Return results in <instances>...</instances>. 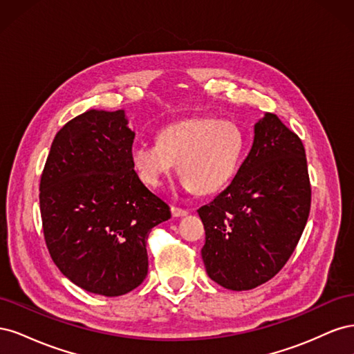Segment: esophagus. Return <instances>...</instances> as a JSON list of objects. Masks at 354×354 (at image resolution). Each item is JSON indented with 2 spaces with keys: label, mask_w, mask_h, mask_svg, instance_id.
<instances>
[{
  "label": "esophagus",
  "mask_w": 354,
  "mask_h": 354,
  "mask_svg": "<svg viewBox=\"0 0 354 354\" xmlns=\"http://www.w3.org/2000/svg\"><path fill=\"white\" fill-rule=\"evenodd\" d=\"M171 214H173V217H185L189 214L187 209L185 208H178V207H171Z\"/></svg>",
  "instance_id": "esophagus-1"
}]
</instances>
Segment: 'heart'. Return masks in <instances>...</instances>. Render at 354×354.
Listing matches in <instances>:
<instances>
[{"label": "heart", "instance_id": "1", "mask_svg": "<svg viewBox=\"0 0 354 354\" xmlns=\"http://www.w3.org/2000/svg\"><path fill=\"white\" fill-rule=\"evenodd\" d=\"M246 149L242 128L230 120L195 116L160 128L156 142H138L130 159L145 185L158 187L177 162L181 183L209 195L229 183Z\"/></svg>", "mask_w": 354, "mask_h": 354}]
</instances>
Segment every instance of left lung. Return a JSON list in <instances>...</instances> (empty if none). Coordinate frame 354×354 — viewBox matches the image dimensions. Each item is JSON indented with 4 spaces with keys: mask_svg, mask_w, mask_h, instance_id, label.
Segmentation results:
<instances>
[{
    "mask_svg": "<svg viewBox=\"0 0 354 354\" xmlns=\"http://www.w3.org/2000/svg\"><path fill=\"white\" fill-rule=\"evenodd\" d=\"M232 183L198 209L208 276L232 291L270 281L292 255L312 203L301 138L266 113Z\"/></svg>",
    "mask_w": 354,
    "mask_h": 354,
    "instance_id": "1",
    "label": "left lung"
}]
</instances>
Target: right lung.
Returning a JSON list of instances; mask_svg holds the SVG:
<instances>
[{
  "label": "right lung",
  "mask_w": 354,
  "mask_h": 354,
  "mask_svg": "<svg viewBox=\"0 0 354 354\" xmlns=\"http://www.w3.org/2000/svg\"><path fill=\"white\" fill-rule=\"evenodd\" d=\"M134 131L124 111H87L60 128L41 174L46 245L59 270L85 291L120 297L147 274L146 242L171 217L138 178Z\"/></svg>",
  "instance_id": "add662e5"
}]
</instances>
